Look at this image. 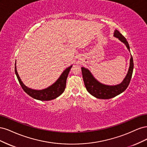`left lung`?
Masks as SVG:
<instances>
[{"instance_id": "1", "label": "left lung", "mask_w": 147, "mask_h": 147, "mask_svg": "<svg viewBox=\"0 0 147 147\" xmlns=\"http://www.w3.org/2000/svg\"><path fill=\"white\" fill-rule=\"evenodd\" d=\"M114 37L118 38L120 41L123 42L130 51V47L126 38L120 33L118 30H115ZM133 69H134V63H133L132 56L131 55L129 67L125 78L121 83L117 85H107L101 83L94 77L91 72L88 69L82 67V72L84 85L89 93L96 98L100 99H109L121 94L126 90L129 84L132 77Z\"/></svg>"}]
</instances>
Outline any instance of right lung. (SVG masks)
Wrapping results in <instances>:
<instances>
[{"mask_svg":"<svg viewBox=\"0 0 147 147\" xmlns=\"http://www.w3.org/2000/svg\"><path fill=\"white\" fill-rule=\"evenodd\" d=\"M72 67V65L69 66V67L66 68L64 70V72L60 75L59 78L57 79L54 83L51 84V86H48L45 89H43V90H34V89L28 88L23 83L17 72L16 62H15V74L17 77V78L22 88H23V90L27 93L29 96L32 97V98L35 99L45 101V100H51L53 99H55L63 94L65 88L67 78L68 77L70 70Z\"/></svg>","mask_w":147,"mask_h":147,"instance_id":"obj_1","label":"right lung"}]
</instances>
